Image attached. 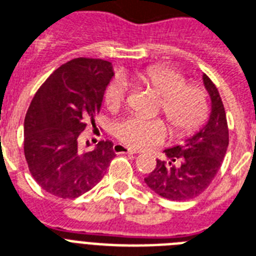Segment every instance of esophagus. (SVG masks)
<instances>
[{
    "label": "esophagus",
    "instance_id": "34e87169",
    "mask_svg": "<svg viewBox=\"0 0 256 256\" xmlns=\"http://www.w3.org/2000/svg\"><path fill=\"white\" fill-rule=\"evenodd\" d=\"M113 151L116 154H128V155H134V154H136V151H134V150H130L128 147L124 146V144H120V143L114 144Z\"/></svg>",
    "mask_w": 256,
    "mask_h": 256
}]
</instances>
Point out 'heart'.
<instances>
[{
	"label": "heart",
	"instance_id": "heart-1",
	"mask_svg": "<svg viewBox=\"0 0 256 256\" xmlns=\"http://www.w3.org/2000/svg\"><path fill=\"white\" fill-rule=\"evenodd\" d=\"M132 78L154 89L160 96V109L172 128L178 132H189L202 124L208 113V100L204 89L186 84V78L174 68L156 66L132 74ZM128 94V84L122 78H114L105 89V105L117 110ZM116 135L124 144L132 148H144L160 143L167 128L160 118L130 116L116 124Z\"/></svg>",
	"mask_w": 256,
	"mask_h": 256
}]
</instances>
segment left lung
Here are the masks:
<instances>
[{
  "label": "left lung",
  "mask_w": 256,
  "mask_h": 256,
  "mask_svg": "<svg viewBox=\"0 0 256 256\" xmlns=\"http://www.w3.org/2000/svg\"><path fill=\"white\" fill-rule=\"evenodd\" d=\"M204 86L210 97L206 124L182 146L164 150L167 160H156V168L144 182L159 196L172 201L194 198L214 180L229 146V130L221 96L206 74Z\"/></svg>",
  "instance_id": "1"
}]
</instances>
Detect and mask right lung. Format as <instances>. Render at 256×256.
<instances>
[{"instance_id": "add662e5", "label": "right lung", "mask_w": 256, "mask_h": 256, "mask_svg": "<svg viewBox=\"0 0 256 256\" xmlns=\"http://www.w3.org/2000/svg\"><path fill=\"white\" fill-rule=\"evenodd\" d=\"M113 76L110 62L78 58L58 68L34 96L24 118V156L46 192L76 198L106 174L116 156L113 143L85 150L80 134L94 124Z\"/></svg>"}]
</instances>
